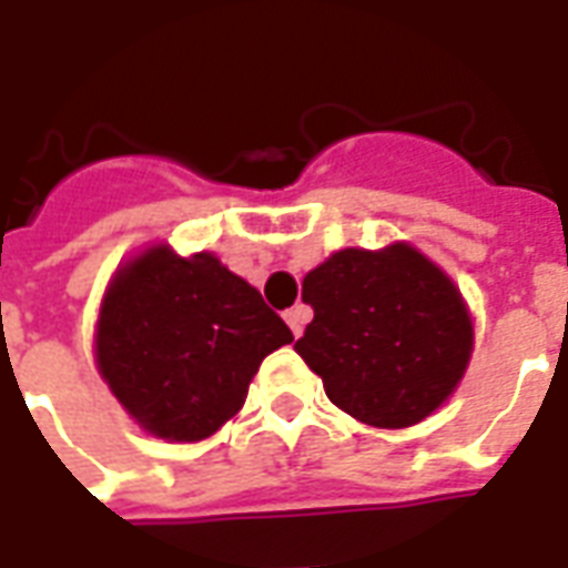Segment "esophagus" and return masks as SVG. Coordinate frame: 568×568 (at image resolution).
Returning a JSON list of instances; mask_svg holds the SVG:
<instances>
[{
  "mask_svg": "<svg viewBox=\"0 0 568 568\" xmlns=\"http://www.w3.org/2000/svg\"><path fill=\"white\" fill-rule=\"evenodd\" d=\"M285 322H288V328H292V334L295 337H301V332H304V325L310 322V307H304V304H297V307H292L288 313H285Z\"/></svg>",
  "mask_w": 568,
  "mask_h": 568,
  "instance_id": "34e87169",
  "label": "esophagus"
}]
</instances>
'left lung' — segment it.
<instances>
[{
  "mask_svg": "<svg viewBox=\"0 0 568 568\" xmlns=\"http://www.w3.org/2000/svg\"><path fill=\"white\" fill-rule=\"evenodd\" d=\"M313 322L297 356L349 417L407 428L463 381L475 328L459 288L407 243L341 248L304 276Z\"/></svg>",
  "mask_w": 568,
  "mask_h": 568,
  "instance_id": "obj_1",
  "label": "left lung"
}]
</instances>
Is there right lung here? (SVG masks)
Listing matches in <instances>:
<instances>
[{"mask_svg":"<svg viewBox=\"0 0 568 568\" xmlns=\"http://www.w3.org/2000/svg\"><path fill=\"white\" fill-rule=\"evenodd\" d=\"M292 341L258 288L212 252L151 246L109 283L97 368L149 435L187 444L234 417L264 356Z\"/></svg>","mask_w":568,"mask_h":568,"instance_id":"1","label":"right lung"}]
</instances>
